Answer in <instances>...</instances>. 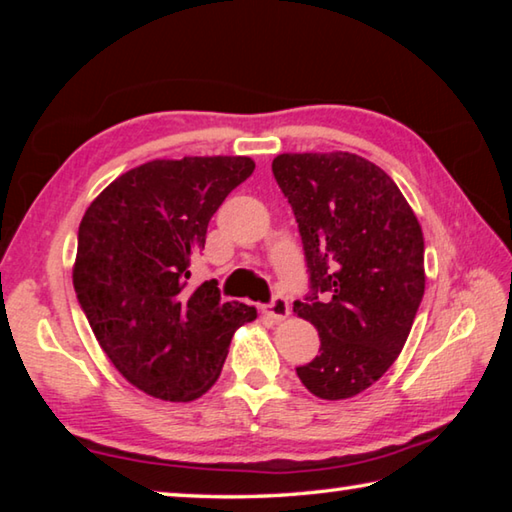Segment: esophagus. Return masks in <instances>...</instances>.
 Wrapping results in <instances>:
<instances>
[{
	"label": "esophagus",
	"instance_id": "34e87169",
	"mask_svg": "<svg viewBox=\"0 0 512 512\" xmlns=\"http://www.w3.org/2000/svg\"><path fill=\"white\" fill-rule=\"evenodd\" d=\"M289 300L284 296H273V300L264 307V314L271 316L273 320H284L289 316Z\"/></svg>",
	"mask_w": 512,
	"mask_h": 512
}]
</instances>
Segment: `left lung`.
<instances>
[{
    "instance_id": "8db88e82",
    "label": "left lung",
    "mask_w": 512,
    "mask_h": 512,
    "mask_svg": "<svg viewBox=\"0 0 512 512\" xmlns=\"http://www.w3.org/2000/svg\"><path fill=\"white\" fill-rule=\"evenodd\" d=\"M273 176L296 214L309 291L293 311L320 350L296 372L320 400L359 395L393 366L424 296V237L386 171L354 153H282Z\"/></svg>"
}]
</instances>
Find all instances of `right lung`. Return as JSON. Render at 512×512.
Segmentation results:
<instances>
[{
  "instance_id": "obj_1",
  "label": "right lung",
  "mask_w": 512,
  "mask_h": 512,
  "mask_svg": "<svg viewBox=\"0 0 512 512\" xmlns=\"http://www.w3.org/2000/svg\"><path fill=\"white\" fill-rule=\"evenodd\" d=\"M255 162L153 160L110 183L79 225L74 291L121 375L158 400L189 402L221 375L235 329L257 318L216 282L187 284L207 223Z\"/></svg>"
}]
</instances>
